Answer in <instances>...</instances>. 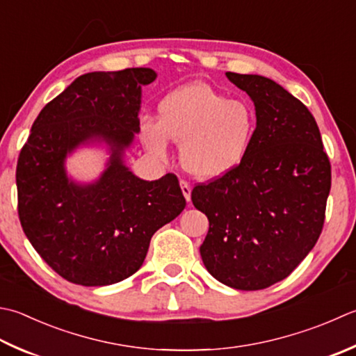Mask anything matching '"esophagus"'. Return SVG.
<instances>
[{"instance_id": "esophagus-1", "label": "esophagus", "mask_w": 356, "mask_h": 356, "mask_svg": "<svg viewBox=\"0 0 356 356\" xmlns=\"http://www.w3.org/2000/svg\"><path fill=\"white\" fill-rule=\"evenodd\" d=\"M180 188H182V193L185 199L190 202L191 200V185L186 182V180H180Z\"/></svg>"}]
</instances>
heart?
<instances>
[{
  "label": "heart",
  "instance_id": "1",
  "mask_svg": "<svg viewBox=\"0 0 356 356\" xmlns=\"http://www.w3.org/2000/svg\"><path fill=\"white\" fill-rule=\"evenodd\" d=\"M159 120L146 117L140 138L152 156L166 160L170 140L180 143L184 168L199 179H219L245 160L257 131L254 109L207 85L174 90L159 106Z\"/></svg>",
  "mask_w": 356,
  "mask_h": 356
}]
</instances>
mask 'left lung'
<instances>
[{
    "mask_svg": "<svg viewBox=\"0 0 356 356\" xmlns=\"http://www.w3.org/2000/svg\"><path fill=\"white\" fill-rule=\"evenodd\" d=\"M254 103L257 131L245 160L193 188L210 222L200 256L210 275L238 290L285 280L323 232L332 171L315 117L262 75L227 72Z\"/></svg>",
    "mask_w": 356,
    "mask_h": 356,
    "instance_id": "obj_1",
    "label": "left lung"
}]
</instances>
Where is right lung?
<instances>
[{
    "instance_id": "right-lung-1",
    "label": "right lung",
    "mask_w": 356,
    "mask_h": 356,
    "mask_svg": "<svg viewBox=\"0 0 356 356\" xmlns=\"http://www.w3.org/2000/svg\"><path fill=\"white\" fill-rule=\"evenodd\" d=\"M149 67L79 76L41 109L17 163L18 216L37 253L66 281L102 287L142 267L152 234L184 211L179 180L138 179L123 162L140 131L142 86ZM110 146L107 170L76 184L64 168L80 144Z\"/></svg>"
}]
</instances>
